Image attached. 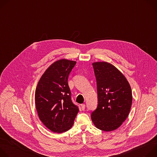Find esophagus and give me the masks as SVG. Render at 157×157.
I'll list each match as a JSON object with an SVG mask.
<instances>
[{"label":"esophagus","mask_w":157,"mask_h":157,"mask_svg":"<svg viewBox=\"0 0 157 157\" xmlns=\"http://www.w3.org/2000/svg\"><path fill=\"white\" fill-rule=\"evenodd\" d=\"M81 109H82V110H84V109H85V107H86V105L84 104H81Z\"/></svg>","instance_id":"1"}]
</instances>
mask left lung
<instances>
[{
	"label": "left lung",
	"instance_id": "8db88e82",
	"mask_svg": "<svg viewBox=\"0 0 157 157\" xmlns=\"http://www.w3.org/2000/svg\"><path fill=\"white\" fill-rule=\"evenodd\" d=\"M97 81L98 105L91 114L95 127L105 132L118 128L130 113L132 93L125 76L105 61L93 63Z\"/></svg>",
	"mask_w": 157,
	"mask_h": 157
}]
</instances>
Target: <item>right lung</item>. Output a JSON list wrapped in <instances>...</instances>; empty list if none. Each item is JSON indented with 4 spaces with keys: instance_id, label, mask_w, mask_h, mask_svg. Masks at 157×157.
I'll return each mask as SVG.
<instances>
[{
    "instance_id": "1",
    "label": "right lung",
    "mask_w": 157,
    "mask_h": 157,
    "mask_svg": "<svg viewBox=\"0 0 157 157\" xmlns=\"http://www.w3.org/2000/svg\"><path fill=\"white\" fill-rule=\"evenodd\" d=\"M76 63L67 59L56 61L42 75L36 87L35 102L39 119L53 132L70 129L79 112L71 101L68 83Z\"/></svg>"
}]
</instances>
